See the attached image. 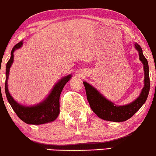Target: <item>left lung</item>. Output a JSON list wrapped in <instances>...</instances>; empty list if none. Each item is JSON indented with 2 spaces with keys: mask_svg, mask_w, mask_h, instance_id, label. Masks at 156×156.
<instances>
[{
  "mask_svg": "<svg viewBox=\"0 0 156 156\" xmlns=\"http://www.w3.org/2000/svg\"><path fill=\"white\" fill-rule=\"evenodd\" d=\"M135 48L138 52L139 59L144 65V86L142 88L140 95L132 103L126 105H118L106 99L97 88L89 83L83 82L86 91L87 100L89 103L92 111L100 118L108 121L123 122L132 118L140 108L147 100L150 91V82L149 76V65L147 58L143 54V51L139 44L135 43Z\"/></svg>",
  "mask_w": 156,
  "mask_h": 156,
  "instance_id": "1",
  "label": "left lung"
}]
</instances>
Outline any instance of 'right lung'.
<instances>
[{
    "instance_id": "1",
    "label": "right lung",
    "mask_w": 156,
    "mask_h": 156,
    "mask_svg": "<svg viewBox=\"0 0 156 156\" xmlns=\"http://www.w3.org/2000/svg\"><path fill=\"white\" fill-rule=\"evenodd\" d=\"M23 41L18 43L11 52V56L6 67V81L5 93L8 102L18 117L27 124L40 125L54 121L59 115V97L63 88L71 80L72 75L69 74L61 78L53 85L49 94L41 103L33 105H24L18 103L13 99L8 89V79L9 71L14 61V52L22 47Z\"/></svg>"
}]
</instances>
